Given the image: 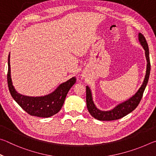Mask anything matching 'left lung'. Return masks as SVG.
<instances>
[{"mask_svg": "<svg viewBox=\"0 0 156 156\" xmlns=\"http://www.w3.org/2000/svg\"><path fill=\"white\" fill-rule=\"evenodd\" d=\"M138 41L145 51V57H146L147 60V68L146 74L144 76L143 82H142L140 87L138 89V90L136 92L135 94H133V96L125 100V101L122 102L121 103L115 105L112 109L102 111L96 107V105H95L90 87L87 85L86 86L87 107V109L89 113L96 119L102 121L118 120L133 112L138 106L140 102L142 94L144 93V89L146 88L147 84L148 83V80H149L151 65H150L149 51V47H148V44L144 36L141 33L138 34Z\"/></svg>", "mask_w": 156, "mask_h": 156, "instance_id": "obj_1", "label": "left lung"}]
</instances>
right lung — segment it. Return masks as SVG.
<instances>
[{
	"label": "right lung",
	"mask_w": 156,
	"mask_h": 156,
	"mask_svg": "<svg viewBox=\"0 0 156 156\" xmlns=\"http://www.w3.org/2000/svg\"><path fill=\"white\" fill-rule=\"evenodd\" d=\"M76 82V77L59 84L54 91L41 96H29L20 94L16 90L12 83L10 67V53L8 56L7 83L10 94L19 106L31 115L49 118L61 109L68 91Z\"/></svg>",
	"instance_id": "obj_1"
}]
</instances>
